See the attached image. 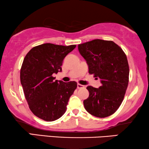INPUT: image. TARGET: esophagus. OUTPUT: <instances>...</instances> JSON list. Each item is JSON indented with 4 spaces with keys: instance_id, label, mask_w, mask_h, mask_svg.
<instances>
[{
    "instance_id": "1",
    "label": "esophagus",
    "mask_w": 149,
    "mask_h": 149,
    "mask_svg": "<svg viewBox=\"0 0 149 149\" xmlns=\"http://www.w3.org/2000/svg\"><path fill=\"white\" fill-rule=\"evenodd\" d=\"M83 87H84V85L79 84V83L77 84V88H78V89H81V88H83Z\"/></svg>"
}]
</instances>
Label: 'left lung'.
I'll return each instance as SVG.
<instances>
[{
	"instance_id": "left-lung-1",
	"label": "left lung",
	"mask_w": 149,
	"mask_h": 149,
	"mask_svg": "<svg viewBox=\"0 0 149 149\" xmlns=\"http://www.w3.org/2000/svg\"><path fill=\"white\" fill-rule=\"evenodd\" d=\"M89 67V73L100 79L101 86H87L89 95L85 109L95 117L104 118L119 109L129 83V65L122 49L112 40L94 39L78 45Z\"/></svg>"
}]
</instances>
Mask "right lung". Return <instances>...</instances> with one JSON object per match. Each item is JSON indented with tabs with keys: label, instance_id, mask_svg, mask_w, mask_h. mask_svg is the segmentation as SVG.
Returning <instances> with one entry per match:
<instances>
[{
	"label": "right lung",
	"instance_id": "1",
	"mask_svg": "<svg viewBox=\"0 0 149 149\" xmlns=\"http://www.w3.org/2000/svg\"><path fill=\"white\" fill-rule=\"evenodd\" d=\"M76 47L45 43L26 54L20 70V81L30 111L46 121H54L65 113L69 98L77 87L75 81L64 83L53 74L62 71L65 57Z\"/></svg>",
	"mask_w": 149,
	"mask_h": 149
}]
</instances>
